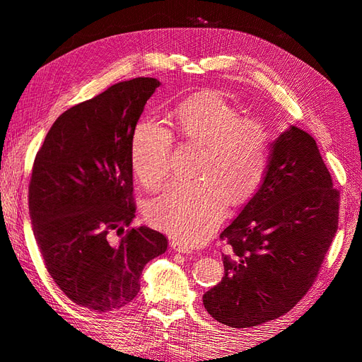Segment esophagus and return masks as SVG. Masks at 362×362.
Here are the masks:
<instances>
[{"mask_svg":"<svg viewBox=\"0 0 362 362\" xmlns=\"http://www.w3.org/2000/svg\"><path fill=\"white\" fill-rule=\"evenodd\" d=\"M170 249H173L175 252H180V254H192V249H189L187 246H184L178 242H170Z\"/></svg>","mask_w":362,"mask_h":362,"instance_id":"34e87169","label":"esophagus"}]
</instances>
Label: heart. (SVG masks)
Returning a JSON list of instances; mask_svg holds the SVG:
<instances>
[{
  "mask_svg": "<svg viewBox=\"0 0 362 362\" xmlns=\"http://www.w3.org/2000/svg\"><path fill=\"white\" fill-rule=\"evenodd\" d=\"M178 136L202 144L198 180H175L145 208L146 221L185 246H198L222 222L228 202H245L261 185L272 152V131L259 119L242 117L218 95L189 98L170 113ZM173 134L156 116L141 117L131 136V163L139 181L156 189L170 169Z\"/></svg>",
  "mask_w": 362,
  "mask_h": 362,
  "instance_id": "heart-1",
  "label": "heart"
}]
</instances>
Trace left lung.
Wrapping results in <instances>:
<instances>
[{
  "label": "left lung",
  "instance_id": "1",
  "mask_svg": "<svg viewBox=\"0 0 362 362\" xmlns=\"http://www.w3.org/2000/svg\"><path fill=\"white\" fill-rule=\"evenodd\" d=\"M339 192L315 140L290 125L272 144L259 189L223 229L225 275L204 296L214 320L250 327L298 303L338 228Z\"/></svg>",
  "mask_w": 362,
  "mask_h": 362
}]
</instances>
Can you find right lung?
Returning <instances> with one entry per match:
<instances>
[{"label": "right lung", "instance_id": "right-lung-1", "mask_svg": "<svg viewBox=\"0 0 362 362\" xmlns=\"http://www.w3.org/2000/svg\"><path fill=\"white\" fill-rule=\"evenodd\" d=\"M160 84L139 76L71 107L33 164L28 208L47 270L90 311L124 308L140 290L146 262L168 249L161 233L129 228L136 217L131 136Z\"/></svg>", "mask_w": 362, "mask_h": 362}]
</instances>
